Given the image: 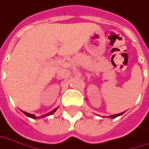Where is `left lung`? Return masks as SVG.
Instances as JSON below:
<instances>
[{"mask_svg": "<svg viewBox=\"0 0 149 149\" xmlns=\"http://www.w3.org/2000/svg\"><path fill=\"white\" fill-rule=\"evenodd\" d=\"M122 114H123V113H118V114H113V115L109 116V118H117V117H118V116H121Z\"/></svg>", "mask_w": 149, "mask_h": 149, "instance_id": "1", "label": "left lung"}]
</instances>
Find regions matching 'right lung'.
<instances>
[{
  "label": "right lung",
  "mask_w": 149,
  "mask_h": 149,
  "mask_svg": "<svg viewBox=\"0 0 149 149\" xmlns=\"http://www.w3.org/2000/svg\"><path fill=\"white\" fill-rule=\"evenodd\" d=\"M56 109H57V107L55 108L54 110H52V112H50V113H47V114H45V115H42V116H40V117H36L34 114H31V113H26V112H24L22 110V112L26 116H27V117H29V118H33V119H36V118H45V117H47V116H50V115H52V114H53V113H55L56 111Z\"/></svg>",
  "instance_id": "obj_1"
}]
</instances>
